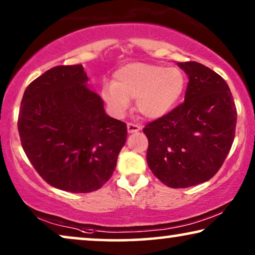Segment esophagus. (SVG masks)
<instances>
[{"mask_svg": "<svg viewBox=\"0 0 255 255\" xmlns=\"http://www.w3.org/2000/svg\"><path fill=\"white\" fill-rule=\"evenodd\" d=\"M127 130H128L129 134H131V132L139 131L140 130V126H138V125L129 123V124H127Z\"/></svg>", "mask_w": 255, "mask_h": 255, "instance_id": "obj_1", "label": "esophagus"}]
</instances>
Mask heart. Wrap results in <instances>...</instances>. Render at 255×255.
I'll return each instance as SVG.
<instances>
[{
    "mask_svg": "<svg viewBox=\"0 0 255 255\" xmlns=\"http://www.w3.org/2000/svg\"><path fill=\"white\" fill-rule=\"evenodd\" d=\"M184 86L185 78L180 68L134 63L117 72L113 87L104 88L102 96L119 115L126 111L129 101L136 100L140 115L155 119L173 109Z\"/></svg>",
    "mask_w": 255,
    "mask_h": 255,
    "instance_id": "obj_1",
    "label": "heart"
}]
</instances>
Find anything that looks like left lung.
I'll return each mask as SVG.
<instances>
[{"mask_svg": "<svg viewBox=\"0 0 255 255\" xmlns=\"http://www.w3.org/2000/svg\"><path fill=\"white\" fill-rule=\"evenodd\" d=\"M189 77L184 102L146 124V161L169 188L206 182L221 168L234 143L237 109L221 75L197 62L177 63Z\"/></svg>", "mask_w": 255, "mask_h": 255, "instance_id": "1", "label": "left lung"}]
</instances>
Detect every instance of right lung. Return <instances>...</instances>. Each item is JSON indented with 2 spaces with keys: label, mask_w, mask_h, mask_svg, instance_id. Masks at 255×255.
<instances>
[{
  "label": "right lung",
  "mask_w": 255,
  "mask_h": 255,
  "mask_svg": "<svg viewBox=\"0 0 255 255\" xmlns=\"http://www.w3.org/2000/svg\"><path fill=\"white\" fill-rule=\"evenodd\" d=\"M82 65H59L32 81L18 116L21 146L51 187L96 191L112 176L127 125L105 115Z\"/></svg>",
  "instance_id": "1"
}]
</instances>
